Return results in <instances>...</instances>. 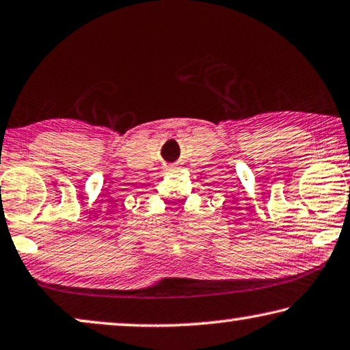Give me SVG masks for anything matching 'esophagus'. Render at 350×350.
Here are the masks:
<instances>
[{"instance_id": "esophagus-1", "label": "esophagus", "mask_w": 350, "mask_h": 350, "mask_svg": "<svg viewBox=\"0 0 350 350\" xmlns=\"http://www.w3.org/2000/svg\"><path fill=\"white\" fill-rule=\"evenodd\" d=\"M167 170H169V172H175L176 167H174V165H170V167H167Z\"/></svg>"}]
</instances>
